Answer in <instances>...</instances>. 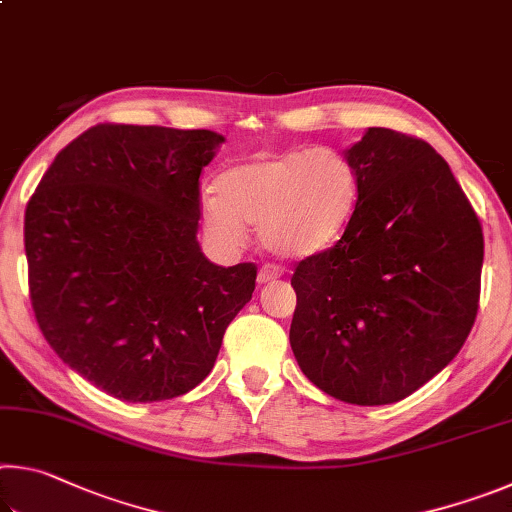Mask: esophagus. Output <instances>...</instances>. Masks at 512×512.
Masks as SVG:
<instances>
[{
    "mask_svg": "<svg viewBox=\"0 0 512 512\" xmlns=\"http://www.w3.org/2000/svg\"><path fill=\"white\" fill-rule=\"evenodd\" d=\"M282 275H284L282 266L264 264L262 268H259V273H257V282L259 284H268V282H273V280H277V277H282Z\"/></svg>",
    "mask_w": 512,
    "mask_h": 512,
    "instance_id": "esophagus-1",
    "label": "esophagus"
}]
</instances>
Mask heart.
<instances>
[{
    "mask_svg": "<svg viewBox=\"0 0 512 512\" xmlns=\"http://www.w3.org/2000/svg\"><path fill=\"white\" fill-rule=\"evenodd\" d=\"M203 198V225L216 244L241 248L248 225L284 257H309L334 244L359 201L352 160L332 146L264 153L225 169Z\"/></svg>",
    "mask_w": 512,
    "mask_h": 512,
    "instance_id": "heart-1",
    "label": "heart"
}]
</instances>
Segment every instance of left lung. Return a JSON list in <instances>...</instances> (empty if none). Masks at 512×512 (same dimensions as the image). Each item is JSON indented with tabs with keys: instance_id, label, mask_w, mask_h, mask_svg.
I'll list each match as a JSON object with an SVG mask.
<instances>
[{
	"instance_id": "left-lung-1",
	"label": "left lung",
	"mask_w": 512,
	"mask_h": 512,
	"mask_svg": "<svg viewBox=\"0 0 512 512\" xmlns=\"http://www.w3.org/2000/svg\"><path fill=\"white\" fill-rule=\"evenodd\" d=\"M359 201L332 248L298 262L291 350L336 400L379 406L418 391L470 334L483 230L443 155L368 128L348 149Z\"/></svg>"
}]
</instances>
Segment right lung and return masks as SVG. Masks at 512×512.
Returning <instances> with one entry per match:
<instances>
[{
	"mask_svg": "<svg viewBox=\"0 0 512 512\" xmlns=\"http://www.w3.org/2000/svg\"><path fill=\"white\" fill-rule=\"evenodd\" d=\"M212 131L97 124L56 155L24 214L38 327L69 368L124 402L185 395L210 375L257 266L196 241Z\"/></svg>",
	"mask_w": 512,
	"mask_h": 512,
	"instance_id": "add662e5",
	"label": "right lung"
}]
</instances>
